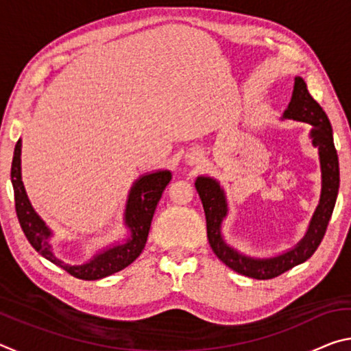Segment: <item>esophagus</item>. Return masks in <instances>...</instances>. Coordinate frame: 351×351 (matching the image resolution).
I'll list each match as a JSON object with an SVG mask.
<instances>
[{
	"instance_id": "34e87169",
	"label": "esophagus",
	"mask_w": 351,
	"mask_h": 351,
	"mask_svg": "<svg viewBox=\"0 0 351 351\" xmlns=\"http://www.w3.org/2000/svg\"><path fill=\"white\" fill-rule=\"evenodd\" d=\"M201 161V154L199 153H189L187 154V162L189 164H198Z\"/></svg>"
}]
</instances>
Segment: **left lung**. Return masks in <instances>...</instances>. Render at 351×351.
<instances>
[{
  "mask_svg": "<svg viewBox=\"0 0 351 351\" xmlns=\"http://www.w3.org/2000/svg\"><path fill=\"white\" fill-rule=\"evenodd\" d=\"M283 117L306 122L313 127V145L319 148L320 167H322L320 203L316 212H314L305 239L294 249H291L289 252L283 255H278V257L265 260L246 257V255L234 251L232 247L226 245L221 239V232H219V226H221L226 212H228L221 187L212 178L206 176H199L195 182V187H197L201 203L204 207L207 239H209L212 251L230 269L239 272V274L257 278V280H268V278L280 276L288 269L294 268V266L304 263L316 252L326 232V228H328V221L336 204L337 190H339V159H337V152L335 142H332L331 123L322 106L311 97L306 83L300 77H295L293 99H291Z\"/></svg>",
  "mask_w": 351,
  "mask_h": 351,
  "instance_id": "obj_1",
  "label": "left lung"
}]
</instances>
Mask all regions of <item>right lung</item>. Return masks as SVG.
<instances>
[{"instance_id": "add662e5", "label": "right lung", "mask_w": 351, "mask_h": 351, "mask_svg": "<svg viewBox=\"0 0 351 351\" xmlns=\"http://www.w3.org/2000/svg\"><path fill=\"white\" fill-rule=\"evenodd\" d=\"M20 154L21 142L19 141L14 150V159H12L10 180L12 186H14L16 217H19L23 232H25L26 239L35 251L43 255L46 260L60 266L73 277L80 278V280H99V278L111 276L127 268L128 265H132L139 257L147 243L154 210H156L162 192L171 180L170 171H156V173L142 176L134 182L132 192H130L125 210V223L130 228V232H132L127 243L106 249V251L97 254L96 257L85 265L71 266L58 260L52 254L49 245L51 230L46 228L43 219L35 213L31 203H29L25 186H23L21 181Z\"/></svg>"}]
</instances>
